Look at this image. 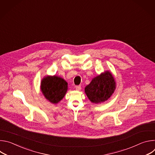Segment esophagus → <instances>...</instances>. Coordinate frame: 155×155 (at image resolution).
Returning <instances> with one entry per match:
<instances>
[{"instance_id": "1", "label": "esophagus", "mask_w": 155, "mask_h": 155, "mask_svg": "<svg viewBox=\"0 0 155 155\" xmlns=\"http://www.w3.org/2000/svg\"><path fill=\"white\" fill-rule=\"evenodd\" d=\"M75 89L77 91H80L81 89V86H75Z\"/></svg>"}]
</instances>
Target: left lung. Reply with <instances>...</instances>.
Listing matches in <instances>:
<instances>
[{"instance_id": "1", "label": "left lung", "mask_w": 155, "mask_h": 155, "mask_svg": "<svg viewBox=\"0 0 155 155\" xmlns=\"http://www.w3.org/2000/svg\"><path fill=\"white\" fill-rule=\"evenodd\" d=\"M116 88L115 78L109 71H105L94 77L84 88V92L94 104L104 102L108 100L114 93Z\"/></svg>"}]
</instances>
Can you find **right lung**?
Instances as JSON below:
<instances>
[{
    "mask_svg": "<svg viewBox=\"0 0 155 155\" xmlns=\"http://www.w3.org/2000/svg\"><path fill=\"white\" fill-rule=\"evenodd\" d=\"M68 84L65 80L56 75L46 76L41 81V91L48 101L56 104L65 96Z\"/></svg>",
    "mask_w": 155,
    "mask_h": 155,
    "instance_id": "add662e5",
    "label": "right lung"
}]
</instances>
